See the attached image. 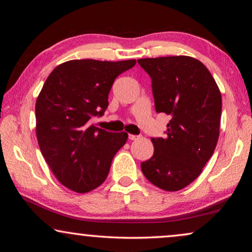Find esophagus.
<instances>
[{"label":"esophagus","instance_id":"esophagus-1","mask_svg":"<svg viewBox=\"0 0 252 252\" xmlns=\"http://www.w3.org/2000/svg\"><path fill=\"white\" fill-rule=\"evenodd\" d=\"M129 139H130V140H138V139H140V135H135V134H129Z\"/></svg>","mask_w":252,"mask_h":252}]
</instances>
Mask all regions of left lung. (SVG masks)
I'll return each mask as SVG.
<instances>
[{
  "instance_id": "1",
  "label": "left lung",
  "mask_w": 252,
  "mask_h": 252,
  "mask_svg": "<svg viewBox=\"0 0 252 252\" xmlns=\"http://www.w3.org/2000/svg\"><path fill=\"white\" fill-rule=\"evenodd\" d=\"M152 80L158 113L171 117L165 138H152L155 152L141 163L149 181L165 191L197 179L219 138L222 100L215 79L199 60L177 57L138 60Z\"/></svg>"
}]
</instances>
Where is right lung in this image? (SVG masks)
<instances>
[{"label": "right lung", "instance_id": "obj_1", "mask_svg": "<svg viewBox=\"0 0 252 252\" xmlns=\"http://www.w3.org/2000/svg\"><path fill=\"white\" fill-rule=\"evenodd\" d=\"M135 63L71 60L46 79L35 103L36 138L46 163L67 189L85 193L101 186L126 144V132L99 129L91 119L103 116L114 80Z\"/></svg>", "mask_w": 252, "mask_h": 252}]
</instances>
